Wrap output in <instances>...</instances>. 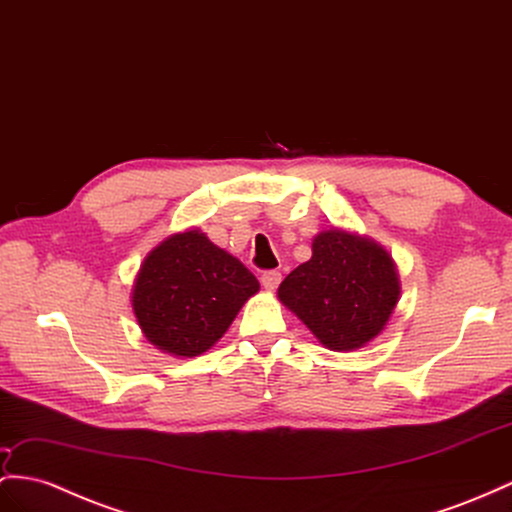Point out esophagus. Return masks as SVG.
<instances>
[{
	"label": "esophagus",
	"instance_id": "esophagus-1",
	"mask_svg": "<svg viewBox=\"0 0 512 512\" xmlns=\"http://www.w3.org/2000/svg\"><path fill=\"white\" fill-rule=\"evenodd\" d=\"M279 283H281V272L279 270H268V272L261 274V285H264L266 290H270V292L277 290Z\"/></svg>",
	"mask_w": 512,
	"mask_h": 512
}]
</instances>
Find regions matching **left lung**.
<instances>
[{
	"instance_id": "obj_1",
	"label": "left lung",
	"mask_w": 512,
	"mask_h": 512,
	"mask_svg": "<svg viewBox=\"0 0 512 512\" xmlns=\"http://www.w3.org/2000/svg\"><path fill=\"white\" fill-rule=\"evenodd\" d=\"M279 300L335 352L368 346L383 333L400 300L396 261L368 235L324 229L311 259L287 274Z\"/></svg>"
}]
</instances>
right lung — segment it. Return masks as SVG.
Wrapping results in <instances>:
<instances>
[{
    "mask_svg": "<svg viewBox=\"0 0 512 512\" xmlns=\"http://www.w3.org/2000/svg\"><path fill=\"white\" fill-rule=\"evenodd\" d=\"M259 281L201 229L168 235L144 257L131 290L140 331L157 350L199 357L227 333Z\"/></svg>",
    "mask_w": 512,
    "mask_h": 512,
    "instance_id": "right-lung-1",
    "label": "right lung"
}]
</instances>
